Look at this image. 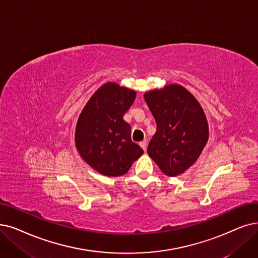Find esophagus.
Instances as JSON below:
<instances>
[{
    "mask_svg": "<svg viewBox=\"0 0 258 258\" xmlns=\"http://www.w3.org/2000/svg\"><path fill=\"white\" fill-rule=\"evenodd\" d=\"M140 146L143 148V150L145 151L146 150V148H147V143H146V141H143V142H141L140 143Z\"/></svg>",
    "mask_w": 258,
    "mask_h": 258,
    "instance_id": "1",
    "label": "esophagus"
}]
</instances>
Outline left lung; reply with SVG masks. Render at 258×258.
<instances>
[{"label": "left lung", "instance_id": "8db88e82", "mask_svg": "<svg viewBox=\"0 0 258 258\" xmlns=\"http://www.w3.org/2000/svg\"><path fill=\"white\" fill-rule=\"evenodd\" d=\"M144 98L157 122L147 152L166 176L176 177L198 160L209 140L202 107L180 85L148 91Z\"/></svg>", "mask_w": 258, "mask_h": 258}]
</instances>
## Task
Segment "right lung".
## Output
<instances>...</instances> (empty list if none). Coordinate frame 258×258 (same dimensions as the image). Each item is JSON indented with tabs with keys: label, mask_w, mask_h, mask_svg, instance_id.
Instances as JSON below:
<instances>
[{
	"label": "right lung",
	"mask_w": 258,
	"mask_h": 258,
	"mask_svg": "<svg viewBox=\"0 0 258 258\" xmlns=\"http://www.w3.org/2000/svg\"><path fill=\"white\" fill-rule=\"evenodd\" d=\"M136 96V91L107 82L92 95L77 120L76 148L104 176H122L144 153L132 142L131 127L122 117Z\"/></svg>",
	"instance_id": "right-lung-1"
}]
</instances>
